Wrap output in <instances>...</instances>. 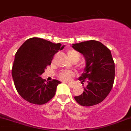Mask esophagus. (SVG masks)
I'll return each instance as SVG.
<instances>
[{
    "label": "esophagus",
    "instance_id": "34e87169",
    "mask_svg": "<svg viewBox=\"0 0 131 131\" xmlns=\"http://www.w3.org/2000/svg\"><path fill=\"white\" fill-rule=\"evenodd\" d=\"M68 85H69V87H71V88H74L75 86V84H71V83H69V84H68Z\"/></svg>",
    "mask_w": 131,
    "mask_h": 131
}]
</instances>
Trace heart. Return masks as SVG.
I'll list each match as a JSON object with an SVG mask.
<instances>
[{
  "label": "heart",
  "instance_id": "1",
  "mask_svg": "<svg viewBox=\"0 0 131 131\" xmlns=\"http://www.w3.org/2000/svg\"><path fill=\"white\" fill-rule=\"evenodd\" d=\"M67 56L68 58L71 60H77L78 61L79 59V54L77 52L74 50H69L67 52ZM75 74L73 71H68V70H66V71H63L60 72L59 74V78L62 80L65 81H69L72 79V78L74 76Z\"/></svg>",
  "mask_w": 131,
  "mask_h": 131
}]
</instances>
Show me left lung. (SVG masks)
Wrapping results in <instances>:
<instances>
[{"label": "left lung", "instance_id": "8db88e82", "mask_svg": "<svg viewBox=\"0 0 131 131\" xmlns=\"http://www.w3.org/2000/svg\"><path fill=\"white\" fill-rule=\"evenodd\" d=\"M72 47L84 56L86 66L79 78L83 84L88 83L81 95L74 99L82 106L98 104L107 96L112 88L115 78V64L110 50L95 40L72 44Z\"/></svg>", "mask_w": 131, "mask_h": 131}]
</instances>
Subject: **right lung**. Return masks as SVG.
Here are the masks:
<instances>
[{
    "mask_svg": "<svg viewBox=\"0 0 131 131\" xmlns=\"http://www.w3.org/2000/svg\"><path fill=\"white\" fill-rule=\"evenodd\" d=\"M64 45L53 43L40 38H31L24 42L16 52L12 75L16 90L31 103L43 105L56 95L61 82L57 79L45 83L41 75L50 65L54 54Z\"/></svg>",
    "mask_w": 131,
    "mask_h": 131,
    "instance_id": "right-lung-1",
    "label": "right lung"
}]
</instances>
